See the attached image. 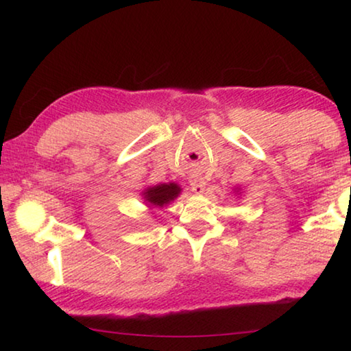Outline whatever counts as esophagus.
I'll return each instance as SVG.
<instances>
[{
  "label": "esophagus",
  "instance_id": "esophagus-1",
  "mask_svg": "<svg viewBox=\"0 0 351 351\" xmlns=\"http://www.w3.org/2000/svg\"><path fill=\"white\" fill-rule=\"evenodd\" d=\"M190 187H192V192L201 195L204 192V187H206V182L201 180V178H193L192 181H190Z\"/></svg>",
  "mask_w": 351,
  "mask_h": 351
}]
</instances>
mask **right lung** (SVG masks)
<instances>
[{
  "mask_svg": "<svg viewBox=\"0 0 351 351\" xmlns=\"http://www.w3.org/2000/svg\"><path fill=\"white\" fill-rule=\"evenodd\" d=\"M180 193H181V187L175 182H169V184L165 182V184H159V186L147 187L144 192H142L148 206H154V207L167 206L170 201H173Z\"/></svg>",
  "mask_w": 351,
  "mask_h": 351,
  "instance_id": "1",
  "label": "right lung"
}]
</instances>
